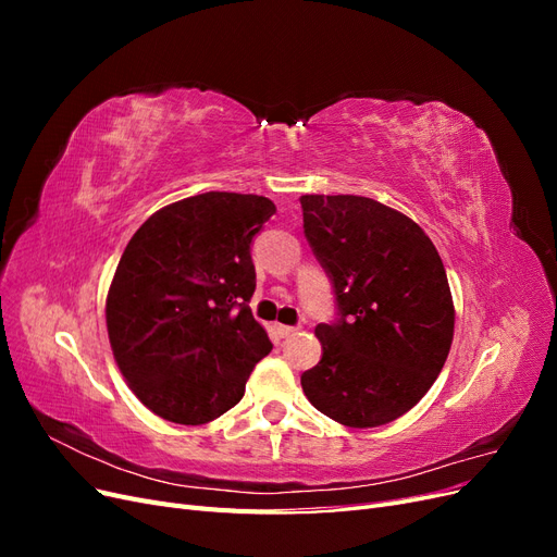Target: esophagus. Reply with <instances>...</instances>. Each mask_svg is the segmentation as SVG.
I'll list each match as a JSON object with an SVG mask.
<instances>
[{"label": "esophagus", "instance_id": "1", "mask_svg": "<svg viewBox=\"0 0 557 557\" xmlns=\"http://www.w3.org/2000/svg\"><path fill=\"white\" fill-rule=\"evenodd\" d=\"M276 332L283 336V339H288V336H293L297 332V327H293V325H276Z\"/></svg>", "mask_w": 557, "mask_h": 557}]
</instances>
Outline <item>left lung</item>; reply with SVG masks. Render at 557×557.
<instances>
[{"instance_id":"1","label":"left lung","mask_w":557,"mask_h":557,"mask_svg":"<svg viewBox=\"0 0 557 557\" xmlns=\"http://www.w3.org/2000/svg\"><path fill=\"white\" fill-rule=\"evenodd\" d=\"M305 237L332 281L334 323L301 374L313 407L346 428L393 423L448 358L455 309L444 262L411 218L358 195H301Z\"/></svg>"}]
</instances>
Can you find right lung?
I'll return each instance as SVG.
<instances>
[{
    "label": "right lung",
    "instance_id": "1",
    "mask_svg": "<svg viewBox=\"0 0 557 557\" xmlns=\"http://www.w3.org/2000/svg\"><path fill=\"white\" fill-rule=\"evenodd\" d=\"M272 199L205 193L156 211L134 232L111 281L113 358L156 416L205 425L239 404L272 342L250 313L252 237Z\"/></svg>",
    "mask_w": 557,
    "mask_h": 557
}]
</instances>
